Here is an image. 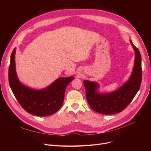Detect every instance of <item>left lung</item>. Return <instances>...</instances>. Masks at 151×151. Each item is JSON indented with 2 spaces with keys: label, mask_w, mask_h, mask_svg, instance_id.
I'll return each instance as SVG.
<instances>
[{
  "label": "left lung",
  "mask_w": 151,
  "mask_h": 151,
  "mask_svg": "<svg viewBox=\"0 0 151 151\" xmlns=\"http://www.w3.org/2000/svg\"><path fill=\"white\" fill-rule=\"evenodd\" d=\"M135 52L134 67L129 81L121 88L109 93L97 92V83L84 80L83 81L86 96L91 108L102 114H113L122 111L132 101L139 89L142 80L141 56L139 51L130 40Z\"/></svg>",
  "instance_id": "1"
}]
</instances>
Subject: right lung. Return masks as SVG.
Returning <instances> with one entry per match:
<instances>
[{"label":"right lung","instance_id":"right-lung-1","mask_svg":"<svg viewBox=\"0 0 151 151\" xmlns=\"http://www.w3.org/2000/svg\"><path fill=\"white\" fill-rule=\"evenodd\" d=\"M15 49L12 51L9 69V81L15 98L25 111L37 116L51 115L62 107L65 89L72 76L60 78L43 90H33L21 84L16 73Z\"/></svg>","mask_w":151,"mask_h":151}]
</instances>
